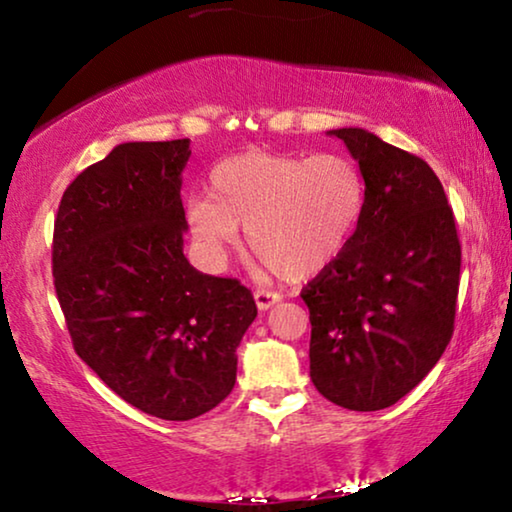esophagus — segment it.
Masks as SVG:
<instances>
[{"label":"esophagus","mask_w":512,"mask_h":512,"mask_svg":"<svg viewBox=\"0 0 512 512\" xmlns=\"http://www.w3.org/2000/svg\"><path fill=\"white\" fill-rule=\"evenodd\" d=\"M254 300H256L258 310L265 312V310H270L272 305H277L279 300H282V293L268 291V289H256V291H254Z\"/></svg>","instance_id":"esophagus-1"}]
</instances>
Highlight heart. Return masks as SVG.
<instances>
[{"label":"heart","mask_w":512,"mask_h":512,"mask_svg":"<svg viewBox=\"0 0 512 512\" xmlns=\"http://www.w3.org/2000/svg\"><path fill=\"white\" fill-rule=\"evenodd\" d=\"M361 165L340 151H249L209 174L207 195L186 200V223L212 265L247 228L249 247L286 279H305L338 261L366 214Z\"/></svg>","instance_id":"1"}]
</instances>
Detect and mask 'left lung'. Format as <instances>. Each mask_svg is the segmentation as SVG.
Wrapping results in <instances>:
<instances>
[{
  "instance_id": "1",
  "label": "left lung",
  "mask_w": 512,
  "mask_h": 512,
  "mask_svg": "<svg viewBox=\"0 0 512 512\" xmlns=\"http://www.w3.org/2000/svg\"><path fill=\"white\" fill-rule=\"evenodd\" d=\"M338 137L368 184L366 214L338 261L305 286L310 377L328 401L382 410L410 394L454 331L461 244L436 172L363 128Z\"/></svg>"
}]
</instances>
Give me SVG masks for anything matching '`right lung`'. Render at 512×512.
<instances>
[{"mask_svg": "<svg viewBox=\"0 0 512 512\" xmlns=\"http://www.w3.org/2000/svg\"><path fill=\"white\" fill-rule=\"evenodd\" d=\"M191 139L125 142L67 186L53 279L76 354L123 401L186 422L235 387L256 303L184 256L181 172Z\"/></svg>", "mask_w": 512, "mask_h": 512, "instance_id": "obj_1", "label": "right lung"}]
</instances>
